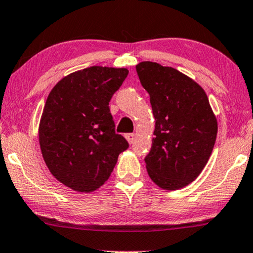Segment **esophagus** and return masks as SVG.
Wrapping results in <instances>:
<instances>
[{
  "mask_svg": "<svg viewBox=\"0 0 253 253\" xmlns=\"http://www.w3.org/2000/svg\"><path fill=\"white\" fill-rule=\"evenodd\" d=\"M126 138L127 139V142H129L130 144H132L133 142H135L136 135H135V133H126Z\"/></svg>",
  "mask_w": 253,
  "mask_h": 253,
  "instance_id": "34e87169",
  "label": "esophagus"
}]
</instances>
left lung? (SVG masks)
Listing matches in <instances>:
<instances>
[{"instance_id":"1","label":"left lung","mask_w":253,"mask_h":253,"mask_svg":"<svg viewBox=\"0 0 253 253\" xmlns=\"http://www.w3.org/2000/svg\"><path fill=\"white\" fill-rule=\"evenodd\" d=\"M155 118L151 149L144 157L150 179L165 189L193 182L209 161L218 124L200 85L173 67L143 61L136 66Z\"/></svg>"}]
</instances>
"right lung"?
<instances>
[{"label":"right lung","mask_w":253,"mask_h":253,"mask_svg":"<svg viewBox=\"0 0 253 253\" xmlns=\"http://www.w3.org/2000/svg\"><path fill=\"white\" fill-rule=\"evenodd\" d=\"M129 71L91 66L68 74L44 104L39 141L49 171L77 192H92L109 179L129 148L115 131L109 102Z\"/></svg>","instance_id":"right-lung-1"}]
</instances>
